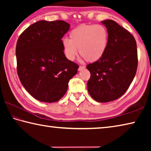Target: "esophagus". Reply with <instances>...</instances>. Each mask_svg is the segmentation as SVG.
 Instances as JSON below:
<instances>
[{"mask_svg": "<svg viewBox=\"0 0 151 151\" xmlns=\"http://www.w3.org/2000/svg\"><path fill=\"white\" fill-rule=\"evenodd\" d=\"M85 66H79V68H78V70L79 71H81V70H83L84 68H85Z\"/></svg>", "mask_w": 151, "mask_h": 151, "instance_id": "obj_1", "label": "esophagus"}]
</instances>
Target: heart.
Instances as JSON below:
<instances>
[{"instance_id":"heart-1","label":"heart","mask_w":151,"mask_h":151,"mask_svg":"<svg viewBox=\"0 0 151 151\" xmlns=\"http://www.w3.org/2000/svg\"><path fill=\"white\" fill-rule=\"evenodd\" d=\"M70 39H63L62 46L65 57L73 60L78 49L83 58L88 63L99 61L105 54L109 46V33L100 24H82L70 32Z\"/></svg>"}]
</instances>
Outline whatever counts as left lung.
<instances>
[{
	"label": "left lung",
	"instance_id": "1",
	"mask_svg": "<svg viewBox=\"0 0 151 151\" xmlns=\"http://www.w3.org/2000/svg\"><path fill=\"white\" fill-rule=\"evenodd\" d=\"M109 33V46L103 57L86 66L91 73L88 93L99 103L116 100L127 91L136 75L137 42L126 29L115 21L101 22Z\"/></svg>",
	"mask_w": 151,
	"mask_h": 151
}]
</instances>
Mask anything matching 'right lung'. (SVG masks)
<instances>
[{
	"mask_svg": "<svg viewBox=\"0 0 151 151\" xmlns=\"http://www.w3.org/2000/svg\"><path fill=\"white\" fill-rule=\"evenodd\" d=\"M70 29L64 20H40L20 35L16 47L17 73L30 95L55 103L65 95L78 66L66 58L62 38Z\"/></svg>",
	"mask_w": 151,
	"mask_h": 151,
	"instance_id": "add662e5",
	"label": "right lung"
}]
</instances>
